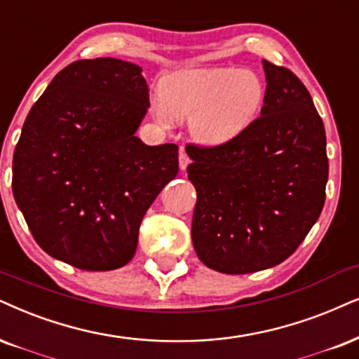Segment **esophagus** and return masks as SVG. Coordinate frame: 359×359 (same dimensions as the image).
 I'll list each match as a JSON object with an SVG mask.
<instances>
[{
	"label": "esophagus",
	"instance_id": "34e87169",
	"mask_svg": "<svg viewBox=\"0 0 359 359\" xmlns=\"http://www.w3.org/2000/svg\"><path fill=\"white\" fill-rule=\"evenodd\" d=\"M189 164H190V157L187 156V152L180 151V156H179V165H180V169L185 170V169H187Z\"/></svg>",
	"mask_w": 359,
	"mask_h": 359
}]
</instances>
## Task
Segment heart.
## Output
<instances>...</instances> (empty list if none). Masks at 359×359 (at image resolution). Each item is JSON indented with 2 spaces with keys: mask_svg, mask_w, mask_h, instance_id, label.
Listing matches in <instances>:
<instances>
[{
  "mask_svg": "<svg viewBox=\"0 0 359 359\" xmlns=\"http://www.w3.org/2000/svg\"><path fill=\"white\" fill-rule=\"evenodd\" d=\"M161 97L177 119H192V129L202 142L219 146L242 134L260 112L265 86L257 72L240 67L185 69L167 76ZM167 121L164 107L156 109Z\"/></svg>",
  "mask_w": 359,
  "mask_h": 359,
  "instance_id": "obj_1",
  "label": "heart"
}]
</instances>
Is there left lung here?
Segmentation results:
<instances>
[{
    "label": "left lung",
    "instance_id": "left-lung-1",
    "mask_svg": "<svg viewBox=\"0 0 359 359\" xmlns=\"http://www.w3.org/2000/svg\"><path fill=\"white\" fill-rule=\"evenodd\" d=\"M263 69L260 116L229 142L185 147L197 190L194 248L220 273H253L287 260L325 205L323 121L294 72L266 59Z\"/></svg>",
    "mask_w": 359,
    "mask_h": 359
}]
</instances>
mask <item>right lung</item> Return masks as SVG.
<instances>
[{
	"label": "right lung",
	"mask_w": 359,
	"mask_h": 359,
	"mask_svg": "<svg viewBox=\"0 0 359 359\" xmlns=\"http://www.w3.org/2000/svg\"><path fill=\"white\" fill-rule=\"evenodd\" d=\"M133 62L81 59L31 107L13 156V195L36 243L79 270L124 266L139 226L179 172L175 144L146 146L135 130L149 88Z\"/></svg>",
	"instance_id": "1"
}]
</instances>
